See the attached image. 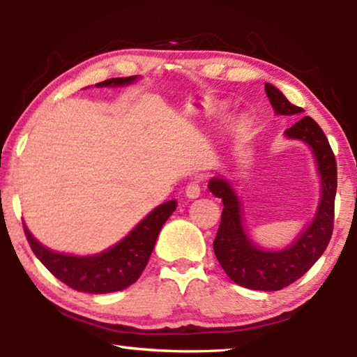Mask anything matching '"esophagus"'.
I'll return each instance as SVG.
<instances>
[{
    "label": "esophagus",
    "mask_w": 357,
    "mask_h": 357,
    "mask_svg": "<svg viewBox=\"0 0 357 357\" xmlns=\"http://www.w3.org/2000/svg\"><path fill=\"white\" fill-rule=\"evenodd\" d=\"M200 190H202V185H200V181H190L189 184H187V187H185V195L189 197V198H197V197H200Z\"/></svg>",
    "instance_id": "obj_1"
}]
</instances>
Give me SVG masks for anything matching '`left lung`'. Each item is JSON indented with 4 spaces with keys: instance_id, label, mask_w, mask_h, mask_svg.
Wrapping results in <instances>:
<instances>
[{
    "instance_id": "left-lung-1",
    "label": "left lung",
    "mask_w": 357,
    "mask_h": 357,
    "mask_svg": "<svg viewBox=\"0 0 357 357\" xmlns=\"http://www.w3.org/2000/svg\"><path fill=\"white\" fill-rule=\"evenodd\" d=\"M264 91L277 114L302 113L301 107L293 105L273 84L266 83ZM285 135L309 144L321 179V200L315 219L287 249L271 252L253 244L244 231L241 203L233 187L222 178L209 181V190L223 203L222 220L214 239L215 257L234 283L259 291H277L301 279L323 255L334 229L337 162L328 138L310 116L301 118L285 130Z\"/></svg>"
}]
</instances>
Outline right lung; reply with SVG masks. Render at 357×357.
Segmentation results:
<instances>
[{"label":"right lung","mask_w":357,"mask_h":357,"mask_svg":"<svg viewBox=\"0 0 357 357\" xmlns=\"http://www.w3.org/2000/svg\"><path fill=\"white\" fill-rule=\"evenodd\" d=\"M135 77L108 78L98 86H123L135 82ZM176 209V200H170L149 213L121 243L112 249L91 257H74L52 252L33 238L25 228L26 239L34 255L50 273L72 289L91 294L121 291L138 280L153 253L162 225Z\"/></svg>","instance_id":"add662e5"}]
</instances>
